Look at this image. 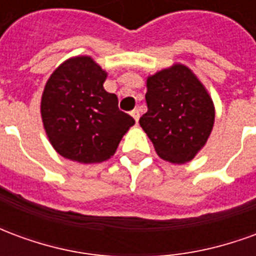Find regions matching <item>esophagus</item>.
Masks as SVG:
<instances>
[{"label": "esophagus", "instance_id": "esophagus-1", "mask_svg": "<svg viewBox=\"0 0 256 256\" xmlns=\"http://www.w3.org/2000/svg\"><path fill=\"white\" fill-rule=\"evenodd\" d=\"M132 114V116L136 119V122H138V119H140V111L138 110H133V111L130 112Z\"/></svg>", "mask_w": 256, "mask_h": 256}]
</instances>
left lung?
<instances>
[{"mask_svg": "<svg viewBox=\"0 0 256 256\" xmlns=\"http://www.w3.org/2000/svg\"><path fill=\"white\" fill-rule=\"evenodd\" d=\"M146 88L148 111L140 124L158 155L172 163L192 160L214 126V104L207 90L182 64L150 76Z\"/></svg>", "mask_w": 256, "mask_h": 256, "instance_id": "obj_1", "label": "left lung"}]
</instances>
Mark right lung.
<instances>
[{
    "mask_svg": "<svg viewBox=\"0 0 256 256\" xmlns=\"http://www.w3.org/2000/svg\"><path fill=\"white\" fill-rule=\"evenodd\" d=\"M106 72L88 56L70 58L48 79L41 100L44 128L53 148L70 160L110 159L134 119L104 89Z\"/></svg>",
    "mask_w": 256,
    "mask_h": 256,
    "instance_id": "obj_1",
    "label": "right lung"
}]
</instances>
